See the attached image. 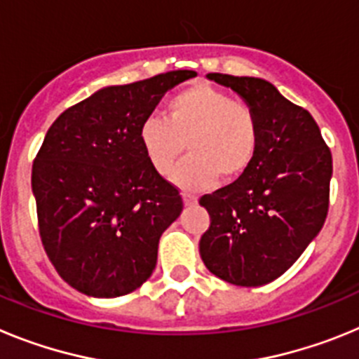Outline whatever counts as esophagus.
I'll list each match as a JSON object with an SVG mask.
<instances>
[{"label":"esophagus","instance_id":"1","mask_svg":"<svg viewBox=\"0 0 359 359\" xmlns=\"http://www.w3.org/2000/svg\"><path fill=\"white\" fill-rule=\"evenodd\" d=\"M183 203H185L187 207H190V205H196V203H198V198L192 194H183Z\"/></svg>","mask_w":359,"mask_h":359}]
</instances>
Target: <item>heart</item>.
Wrapping results in <instances>:
<instances>
[{"mask_svg": "<svg viewBox=\"0 0 359 359\" xmlns=\"http://www.w3.org/2000/svg\"><path fill=\"white\" fill-rule=\"evenodd\" d=\"M138 140L161 177L172 176L187 144L190 158L177 170L176 183L198 190L217 177L236 182L248 170L259 147V123L248 104L210 84H194L170 98L165 118H145Z\"/></svg>", "mask_w": 359, "mask_h": 359, "instance_id": "1", "label": "heart"}]
</instances>
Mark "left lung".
I'll list each match as a JSON object with an SVG mask.
<instances>
[{"instance_id": "1", "label": "left lung", "mask_w": 359, "mask_h": 359, "mask_svg": "<svg viewBox=\"0 0 359 359\" xmlns=\"http://www.w3.org/2000/svg\"><path fill=\"white\" fill-rule=\"evenodd\" d=\"M207 79L231 88L252 107L259 147L243 176L199 199L210 215L199 253L215 277L264 286L286 273L325 223L331 151L309 111L271 82L224 73Z\"/></svg>"}]
</instances>
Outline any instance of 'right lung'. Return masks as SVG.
<instances>
[{"instance_id": "add662e5", "label": "right lung", "mask_w": 359, "mask_h": 359, "mask_svg": "<svg viewBox=\"0 0 359 359\" xmlns=\"http://www.w3.org/2000/svg\"><path fill=\"white\" fill-rule=\"evenodd\" d=\"M192 69L107 86L52 123L32 167L44 252L69 286L115 298L147 280L158 243L183 210L174 185L149 165L145 118Z\"/></svg>"}]
</instances>
